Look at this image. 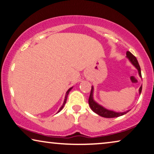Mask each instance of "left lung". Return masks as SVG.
<instances>
[{"label": "left lung", "instance_id": "left-lung-1", "mask_svg": "<svg viewBox=\"0 0 154 154\" xmlns=\"http://www.w3.org/2000/svg\"><path fill=\"white\" fill-rule=\"evenodd\" d=\"M127 57L129 59L131 63L133 65L137 68V70H138L140 77H142L140 67V65L138 63V61L137 60L136 57H135L134 54L131 53L129 51L127 52ZM93 90H94L93 86H92L90 97H89V99H88V104H89V106L91 107V109L93 110V111L95 112V113H97V115H99V116L102 117H104V118H117V117L123 116V115L126 114L129 111H127L125 112H121V113H119V112H115L113 111H111V110H108L106 109H105L104 107H103L99 104H97V103L94 100ZM141 92H142V86H140V88L139 89V93L140 94Z\"/></svg>", "mask_w": 154, "mask_h": 154}]
</instances>
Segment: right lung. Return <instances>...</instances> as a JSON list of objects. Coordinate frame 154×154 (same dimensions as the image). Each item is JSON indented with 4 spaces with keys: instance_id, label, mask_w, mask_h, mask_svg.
Returning <instances> with one entry per match:
<instances>
[{
    "instance_id": "right-lung-1",
    "label": "right lung",
    "mask_w": 154,
    "mask_h": 154,
    "mask_svg": "<svg viewBox=\"0 0 154 154\" xmlns=\"http://www.w3.org/2000/svg\"><path fill=\"white\" fill-rule=\"evenodd\" d=\"M72 88H70L68 89V90L67 91V92H66V96H65V99H64V102H63V105H62V106H61V107L60 108V109H59V110L58 111V112H57V113H59V112H60V111H61V109H62L63 108L64 105L66 104V100H67V97H68V93H69V92L70 91V90H71V89H72Z\"/></svg>"
}]
</instances>
